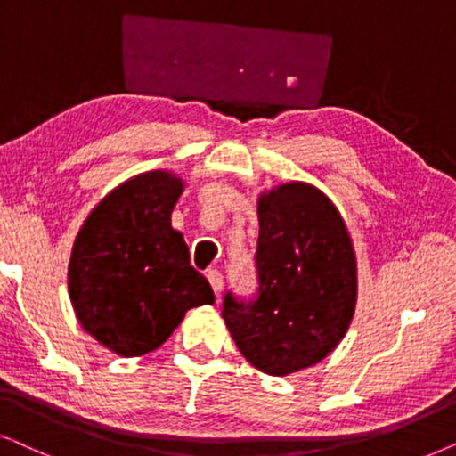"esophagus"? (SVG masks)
I'll list each match as a JSON object with an SVG mask.
<instances>
[{"label":"esophagus","instance_id":"esophagus-1","mask_svg":"<svg viewBox=\"0 0 456 456\" xmlns=\"http://www.w3.org/2000/svg\"><path fill=\"white\" fill-rule=\"evenodd\" d=\"M206 277H208L212 289H215V294L218 298V296H221V291H223V273L218 269H210L208 273H206Z\"/></svg>","mask_w":456,"mask_h":456}]
</instances>
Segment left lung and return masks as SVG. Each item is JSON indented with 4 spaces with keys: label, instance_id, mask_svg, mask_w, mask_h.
Instances as JSON below:
<instances>
[{
    "label": "left lung",
    "instance_id": "1",
    "mask_svg": "<svg viewBox=\"0 0 456 456\" xmlns=\"http://www.w3.org/2000/svg\"><path fill=\"white\" fill-rule=\"evenodd\" d=\"M258 223L256 296L227 291L221 314L246 361L281 378L317 365L348 331L356 258L336 206L302 181L263 193Z\"/></svg>",
    "mask_w": 456,
    "mask_h": 456
}]
</instances>
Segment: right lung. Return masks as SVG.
Segmentation results:
<instances>
[{
    "mask_svg": "<svg viewBox=\"0 0 456 456\" xmlns=\"http://www.w3.org/2000/svg\"><path fill=\"white\" fill-rule=\"evenodd\" d=\"M181 191L183 181L167 171L137 175L95 206L72 246L69 291L77 317L120 356L156 350L190 308L215 302L171 224Z\"/></svg>",
    "mask_w": 456,
    "mask_h": 456,
    "instance_id": "obj_1",
    "label": "right lung"
}]
</instances>
